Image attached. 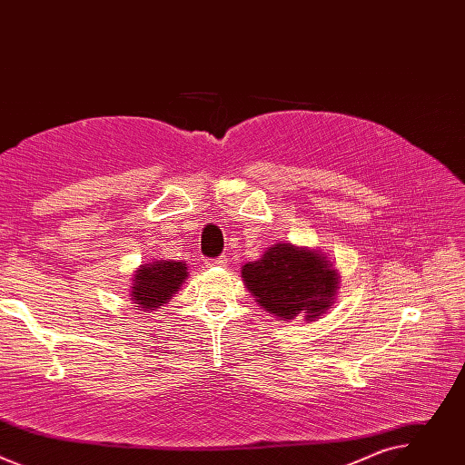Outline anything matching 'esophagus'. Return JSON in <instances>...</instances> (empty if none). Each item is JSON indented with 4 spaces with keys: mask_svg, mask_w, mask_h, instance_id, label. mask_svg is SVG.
<instances>
[{
    "mask_svg": "<svg viewBox=\"0 0 465 465\" xmlns=\"http://www.w3.org/2000/svg\"><path fill=\"white\" fill-rule=\"evenodd\" d=\"M226 262V255H219L215 259H206V267H221Z\"/></svg>",
    "mask_w": 465,
    "mask_h": 465,
    "instance_id": "34e87169",
    "label": "esophagus"
}]
</instances>
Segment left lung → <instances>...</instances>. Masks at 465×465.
Returning a JSON list of instances; mask_svg holds the SVG:
<instances>
[{"label": "left lung", "instance_id": "left-lung-1", "mask_svg": "<svg viewBox=\"0 0 465 465\" xmlns=\"http://www.w3.org/2000/svg\"><path fill=\"white\" fill-rule=\"evenodd\" d=\"M241 274L257 303L283 320L300 312L307 320L320 316L339 289V272L322 252L291 242L272 244L257 261L246 262Z\"/></svg>", "mask_w": 465, "mask_h": 465}]
</instances>
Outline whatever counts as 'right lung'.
<instances>
[{"mask_svg":"<svg viewBox=\"0 0 465 465\" xmlns=\"http://www.w3.org/2000/svg\"><path fill=\"white\" fill-rule=\"evenodd\" d=\"M185 278L187 264L183 261L160 259L142 264L132 280V302L143 311L160 309L176 294Z\"/></svg>","mask_w":465,"mask_h":465,"instance_id":"1","label":"right lung"}]
</instances>
